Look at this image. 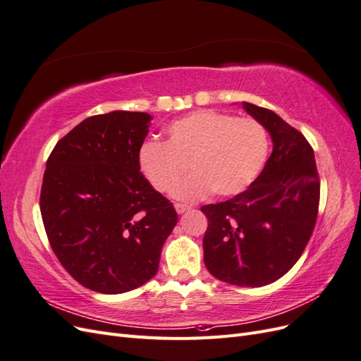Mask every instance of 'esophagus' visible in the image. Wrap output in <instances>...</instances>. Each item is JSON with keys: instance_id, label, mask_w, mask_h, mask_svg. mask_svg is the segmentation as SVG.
<instances>
[{"instance_id": "obj_1", "label": "esophagus", "mask_w": 361, "mask_h": 361, "mask_svg": "<svg viewBox=\"0 0 361 361\" xmlns=\"http://www.w3.org/2000/svg\"><path fill=\"white\" fill-rule=\"evenodd\" d=\"M174 209H176V212H178V214H183L185 211H188V209H190V206H187V204H180V203H176V204H174Z\"/></svg>"}]
</instances>
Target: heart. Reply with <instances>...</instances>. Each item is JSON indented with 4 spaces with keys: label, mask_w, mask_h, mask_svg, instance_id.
<instances>
[{
    "label": "heart",
    "mask_w": 361,
    "mask_h": 361,
    "mask_svg": "<svg viewBox=\"0 0 361 361\" xmlns=\"http://www.w3.org/2000/svg\"><path fill=\"white\" fill-rule=\"evenodd\" d=\"M268 150V133L257 120L202 110L170 123L166 143L141 145L138 166L152 187L167 192L188 164L192 173L173 188L179 200H199L211 191L232 197L255 182Z\"/></svg>",
    "instance_id": "1"
}]
</instances>
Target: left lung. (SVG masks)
<instances>
[{
	"mask_svg": "<svg viewBox=\"0 0 361 361\" xmlns=\"http://www.w3.org/2000/svg\"><path fill=\"white\" fill-rule=\"evenodd\" d=\"M243 106L269 133L272 154L245 191L202 206L203 250L215 279L259 288L285 276L302 255L318 216L321 183L313 149L300 130L267 108Z\"/></svg>",
	"mask_w": 361,
	"mask_h": 361,
	"instance_id": "left-lung-1",
	"label": "left lung"
}]
</instances>
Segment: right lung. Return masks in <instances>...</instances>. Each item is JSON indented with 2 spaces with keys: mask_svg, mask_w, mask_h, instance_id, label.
Wrapping results in <instances>:
<instances>
[{
  "mask_svg": "<svg viewBox=\"0 0 361 361\" xmlns=\"http://www.w3.org/2000/svg\"><path fill=\"white\" fill-rule=\"evenodd\" d=\"M150 120L140 111L92 116L47 161L40 212L49 244L64 269L94 292L145 285L178 223L173 204L140 171Z\"/></svg>",
  "mask_w": 361,
  "mask_h": 361,
  "instance_id": "add662e5",
  "label": "right lung"
}]
</instances>
